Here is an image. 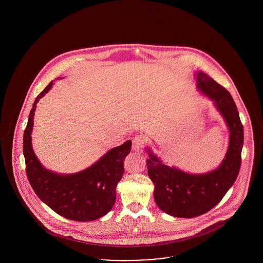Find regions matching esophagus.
<instances>
[{"instance_id": "1", "label": "esophagus", "mask_w": 263, "mask_h": 263, "mask_svg": "<svg viewBox=\"0 0 263 263\" xmlns=\"http://www.w3.org/2000/svg\"><path fill=\"white\" fill-rule=\"evenodd\" d=\"M145 137L142 135H137L132 140V150L140 152L145 145Z\"/></svg>"}]
</instances>
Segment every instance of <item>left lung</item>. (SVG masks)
<instances>
[{
    "instance_id": "8db88e82",
    "label": "left lung",
    "mask_w": 263,
    "mask_h": 263,
    "mask_svg": "<svg viewBox=\"0 0 263 263\" xmlns=\"http://www.w3.org/2000/svg\"><path fill=\"white\" fill-rule=\"evenodd\" d=\"M197 88L214 101L230 131V143L220 166L202 175H191L168 166L150 149L148 175L155 185L154 198L163 212L179 218H193L210 211L223 199L238 177L243 126L231 93L203 72H197Z\"/></svg>"
}]
</instances>
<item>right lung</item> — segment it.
Segmentation results:
<instances>
[{"mask_svg":"<svg viewBox=\"0 0 263 263\" xmlns=\"http://www.w3.org/2000/svg\"><path fill=\"white\" fill-rule=\"evenodd\" d=\"M53 82L34 100L24 133V156L28 181L40 200L54 212L69 220L88 222L100 219L111 210L116 198L130 140L113 148L97 163L73 175H58L46 170L38 161L31 145V131L36 103L52 88Z\"/></svg>","mask_w":263,"mask_h":263,"instance_id":"add662e5","label":"right lung"}]
</instances>
